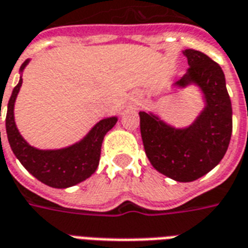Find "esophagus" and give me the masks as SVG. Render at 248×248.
Masks as SVG:
<instances>
[{
  "instance_id": "obj_1",
  "label": "esophagus",
  "mask_w": 248,
  "mask_h": 248,
  "mask_svg": "<svg viewBox=\"0 0 248 248\" xmlns=\"http://www.w3.org/2000/svg\"><path fill=\"white\" fill-rule=\"evenodd\" d=\"M133 104H139V102H137V100H133Z\"/></svg>"
}]
</instances>
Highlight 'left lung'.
Masks as SVG:
<instances>
[{"instance_id":"obj_1","label":"left lung","mask_w":248,"mask_h":248,"mask_svg":"<svg viewBox=\"0 0 248 248\" xmlns=\"http://www.w3.org/2000/svg\"><path fill=\"white\" fill-rule=\"evenodd\" d=\"M184 55L189 68L176 86L197 84L205 97V109L184 129L140 112V131L153 168L171 180L190 182L209 173L225 156L232 132V108L219 64L194 48H186Z\"/></svg>"}]
</instances>
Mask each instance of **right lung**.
<instances>
[{"label": "right lung", "instance_id": "1", "mask_svg": "<svg viewBox=\"0 0 248 248\" xmlns=\"http://www.w3.org/2000/svg\"><path fill=\"white\" fill-rule=\"evenodd\" d=\"M28 63L29 61L23 62L21 71H23ZM21 86L22 78L13 90L6 112V133L9 144L19 162L37 180L57 189H66L91 177L99 165L103 139L107 132L116 124L117 117L100 120L78 144L57 151H41L30 146L23 140L14 122V103Z\"/></svg>", "mask_w": 248, "mask_h": 248}]
</instances>
